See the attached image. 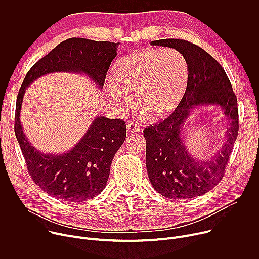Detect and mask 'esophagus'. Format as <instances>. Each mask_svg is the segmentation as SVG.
Listing matches in <instances>:
<instances>
[{"mask_svg": "<svg viewBox=\"0 0 259 259\" xmlns=\"http://www.w3.org/2000/svg\"><path fill=\"white\" fill-rule=\"evenodd\" d=\"M127 131H128V133H136V132L140 131V127L135 123H128Z\"/></svg>", "mask_w": 259, "mask_h": 259, "instance_id": "1", "label": "esophagus"}]
</instances>
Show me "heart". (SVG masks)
<instances>
[{"instance_id": "heart-1", "label": "heart", "mask_w": 259, "mask_h": 259, "mask_svg": "<svg viewBox=\"0 0 259 259\" xmlns=\"http://www.w3.org/2000/svg\"><path fill=\"white\" fill-rule=\"evenodd\" d=\"M190 77L188 59L174 48H145L120 59L107 84L112 102L121 109L137 105L149 119L167 116L186 93Z\"/></svg>"}]
</instances>
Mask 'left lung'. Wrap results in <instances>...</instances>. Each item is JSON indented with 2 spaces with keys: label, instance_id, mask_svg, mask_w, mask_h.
I'll return each instance as SVG.
<instances>
[{
  "label": "left lung",
  "instance_id": "1",
  "mask_svg": "<svg viewBox=\"0 0 259 259\" xmlns=\"http://www.w3.org/2000/svg\"><path fill=\"white\" fill-rule=\"evenodd\" d=\"M151 45L180 51L188 59L190 77L174 112L163 122L143 130L146 169L157 193L172 200H189L212 190L225 175L239 132L238 101L224 67L201 47L179 39L153 41ZM199 106L220 109L229 122L222 150L206 161L194 158L182 139L191 109Z\"/></svg>",
  "mask_w": 259,
  "mask_h": 259
}]
</instances>
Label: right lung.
Listing matches in <instances>:
<instances>
[{
	"label": "right lung",
	"mask_w": 259,
	"mask_h": 259,
	"mask_svg": "<svg viewBox=\"0 0 259 259\" xmlns=\"http://www.w3.org/2000/svg\"><path fill=\"white\" fill-rule=\"evenodd\" d=\"M120 43L71 38L61 42L35 62L17 95L14 130L32 180L47 194L66 202H84L105 188L113 159L126 138L121 119L97 116L81 140L64 154H44L28 141L20 122L26 88L51 72H76L89 77L100 89Z\"/></svg>",
	"instance_id": "1"
}]
</instances>
